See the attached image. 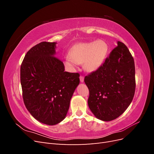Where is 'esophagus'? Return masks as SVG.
Returning a JSON list of instances; mask_svg holds the SVG:
<instances>
[{
	"label": "esophagus",
	"mask_w": 154,
	"mask_h": 154,
	"mask_svg": "<svg viewBox=\"0 0 154 154\" xmlns=\"http://www.w3.org/2000/svg\"><path fill=\"white\" fill-rule=\"evenodd\" d=\"M80 82H82V83H83V82H84V76L81 75L80 76Z\"/></svg>",
	"instance_id": "esophagus-1"
}]
</instances>
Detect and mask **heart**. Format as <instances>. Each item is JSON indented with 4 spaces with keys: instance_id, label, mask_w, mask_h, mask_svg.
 Returning <instances> with one entry per match:
<instances>
[{
    "instance_id": "b5f03b06",
    "label": "heart",
    "mask_w": 154,
    "mask_h": 154,
    "mask_svg": "<svg viewBox=\"0 0 154 154\" xmlns=\"http://www.w3.org/2000/svg\"><path fill=\"white\" fill-rule=\"evenodd\" d=\"M108 45L104 41L98 40L75 45L69 52L65 63L71 68L84 63L87 71L93 72L98 69L106 57Z\"/></svg>"
}]
</instances>
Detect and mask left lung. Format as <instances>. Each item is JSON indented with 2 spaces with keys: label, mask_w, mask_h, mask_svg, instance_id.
<instances>
[{
  "label": "left lung",
  "mask_w": 154,
  "mask_h": 154,
  "mask_svg": "<svg viewBox=\"0 0 154 154\" xmlns=\"http://www.w3.org/2000/svg\"><path fill=\"white\" fill-rule=\"evenodd\" d=\"M88 105L96 118L104 122L118 118L133 100L136 89L134 60L128 49L118 46L96 71L86 76Z\"/></svg>",
  "instance_id": "obj_1"
}]
</instances>
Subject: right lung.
<instances>
[{
  "instance_id": "obj_1",
  "label": "right lung",
  "mask_w": 154,
  "mask_h": 154,
  "mask_svg": "<svg viewBox=\"0 0 154 154\" xmlns=\"http://www.w3.org/2000/svg\"><path fill=\"white\" fill-rule=\"evenodd\" d=\"M57 42H42L30 49L20 67L22 97L26 109L38 122L48 125L61 122L80 83V74L66 72L54 57Z\"/></svg>"
}]
</instances>
